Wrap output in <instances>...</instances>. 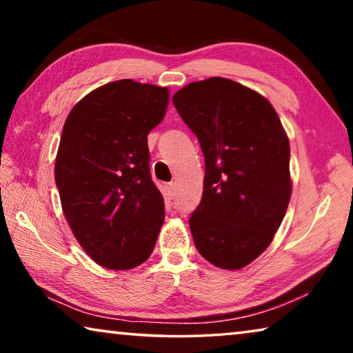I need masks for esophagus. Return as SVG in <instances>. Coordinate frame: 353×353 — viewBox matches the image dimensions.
I'll return each instance as SVG.
<instances>
[{"label": "esophagus", "instance_id": "esophagus-1", "mask_svg": "<svg viewBox=\"0 0 353 353\" xmlns=\"http://www.w3.org/2000/svg\"><path fill=\"white\" fill-rule=\"evenodd\" d=\"M174 193H176V183H174V182L166 183V187H165V194H166V198H168V199H172V198H174Z\"/></svg>", "mask_w": 353, "mask_h": 353}]
</instances>
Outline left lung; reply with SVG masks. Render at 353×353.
<instances>
[{
    "label": "left lung",
    "instance_id": "left-lung-1",
    "mask_svg": "<svg viewBox=\"0 0 353 353\" xmlns=\"http://www.w3.org/2000/svg\"><path fill=\"white\" fill-rule=\"evenodd\" d=\"M172 103L205 159L190 218L196 249L221 270H241L268 249L288 208V135L270 101L225 77L191 82Z\"/></svg>",
    "mask_w": 353,
    "mask_h": 353
}]
</instances>
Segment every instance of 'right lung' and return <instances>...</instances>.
<instances>
[{"mask_svg": "<svg viewBox=\"0 0 353 353\" xmlns=\"http://www.w3.org/2000/svg\"><path fill=\"white\" fill-rule=\"evenodd\" d=\"M168 103L166 87L121 79L85 94L65 119L54 166L62 212L81 248L109 270L145 263L162 229L148 134Z\"/></svg>", "mask_w": 353, "mask_h": 353, "instance_id": "right-lung-1", "label": "right lung"}]
</instances>
